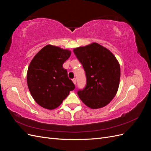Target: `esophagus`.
<instances>
[{"label":"esophagus","mask_w":151,"mask_h":151,"mask_svg":"<svg viewBox=\"0 0 151 151\" xmlns=\"http://www.w3.org/2000/svg\"><path fill=\"white\" fill-rule=\"evenodd\" d=\"M72 82H73V83H74V84L76 85V82H77V81H76V78L73 79H72Z\"/></svg>","instance_id":"1"}]
</instances>
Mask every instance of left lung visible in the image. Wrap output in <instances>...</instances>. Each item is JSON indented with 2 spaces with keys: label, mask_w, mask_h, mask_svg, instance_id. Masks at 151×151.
<instances>
[{
  "label": "left lung",
  "mask_w": 151,
  "mask_h": 151,
  "mask_svg": "<svg viewBox=\"0 0 151 151\" xmlns=\"http://www.w3.org/2000/svg\"><path fill=\"white\" fill-rule=\"evenodd\" d=\"M86 72L87 83L77 92L87 106L98 109L106 106L115 96L120 84V67L108 49L92 43L73 50Z\"/></svg>",
  "instance_id": "8db88e82"
}]
</instances>
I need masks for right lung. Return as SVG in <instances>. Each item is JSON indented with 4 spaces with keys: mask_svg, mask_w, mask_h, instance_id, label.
Returning a JSON list of instances; mask_svg holds the SVG:
<instances>
[{
    "mask_svg": "<svg viewBox=\"0 0 151 151\" xmlns=\"http://www.w3.org/2000/svg\"><path fill=\"white\" fill-rule=\"evenodd\" d=\"M71 55L70 50L48 45L32 59L27 72L29 92L40 106L53 109L75 89L63 64Z\"/></svg>",
    "mask_w": 151,
    "mask_h": 151,
    "instance_id": "1",
    "label": "right lung"
}]
</instances>
